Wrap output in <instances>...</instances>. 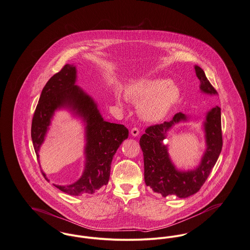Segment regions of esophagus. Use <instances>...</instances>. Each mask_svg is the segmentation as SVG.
Masks as SVG:
<instances>
[{"label":"esophagus","mask_w":250,"mask_h":250,"mask_svg":"<svg viewBox=\"0 0 250 250\" xmlns=\"http://www.w3.org/2000/svg\"><path fill=\"white\" fill-rule=\"evenodd\" d=\"M139 134H140V131H139V129L137 127H134V128L131 129V135H132L133 137H137Z\"/></svg>","instance_id":"obj_1"}]
</instances>
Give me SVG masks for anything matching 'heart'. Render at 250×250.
Returning a JSON list of instances; mask_svg holds the SVG:
<instances>
[{"label": "heart", "instance_id": "heart-1", "mask_svg": "<svg viewBox=\"0 0 250 250\" xmlns=\"http://www.w3.org/2000/svg\"><path fill=\"white\" fill-rule=\"evenodd\" d=\"M130 99L141 103L139 112L148 122L165 119L179 103L181 91L179 86L166 79L151 78L140 80L127 88Z\"/></svg>", "mask_w": 250, "mask_h": 250}]
</instances>
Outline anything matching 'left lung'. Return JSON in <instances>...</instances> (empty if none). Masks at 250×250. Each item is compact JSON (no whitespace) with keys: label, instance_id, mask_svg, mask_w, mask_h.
Masks as SVG:
<instances>
[{"label":"left lung","instance_id":"obj_1","mask_svg":"<svg viewBox=\"0 0 250 250\" xmlns=\"http://www.w3.org/2000/svg\"><path fill=\"white\" fill-rule=\"evenodd\" d=\"M194 71L199 80L202 93L217 96L218 92L207 80L204 71L194 65ZM191 117L179 112L171 121L149 126L140 139L144 155L145 182L154 193L167 195L175 194L186 198L197 193L215 166L222 147L221 108L213 107L206 113L202 125L206 148L197 166L191 169H179L171 161L167 146L163 143L167 133L177 124L189 122Z\"/></svg>","mask_w":250,"mask_h":250}]
</instances>
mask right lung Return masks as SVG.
<instances>
[{
    "label": "right lung",
    "mask_w": 250,
    "mask_h": 250,
    "mask_svg": "<svg viewBox=\"0 0 250 250\" xmlns=\"http://www.w3.org/2000/svg\"><path fill=\"white\" fill-rule=\"evenodd\" d=\"M77 83V68L66 64L46 83L39 98L31 124V139L39 159L44 143L56 111L68 110L84 125V169L82 176L69 185H56L71 195L93 194L106 185L110 176L113 156L121 144L128 137V129L104 121L97 103ZM45 178L46 174L42 172Z\"/></svg>",
    "instance_id": "obj_1"
}]
</instances>
